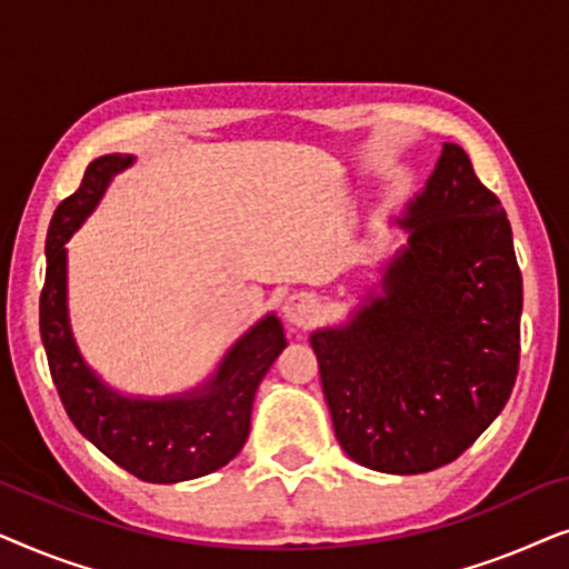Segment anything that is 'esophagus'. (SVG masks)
I'll return each instance as SVG.
<instances>
[{
  "label": "esophagus",
  "instance_id": "esophagus-1",
  "mask_svg": "<svg viewBox=\"0 0 569 569\" xmlns=\"http://www.w3.org/2000/svg\"><path fill=\"white\" fill-rule=\"evenodd\" d=\"M282 313L292 326H308L316 321L318 313H321V302H318L316 295L310 292H295L284 300Z\"/></svg>",
  "mask_w": 569,
  "mask_h": 569
}]
</instances>
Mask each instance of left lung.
Segmentation results:
<instances>
[{
  "instance_id": "left-lung-1",
  "label": "left lung",
  "mask_w": 569,
  "mask_h": 569,
  "mask_svg": "<svg viewBox=\"0 0 569 569\" xmlns=\"http://www.w3.org/2000/svg\"><path fill=\"white\" fill-rule=\"evenodd\" d=\"M407 246L352 321L310 337L333 432L352 461L425 473L500 415L520 362V277L500 199L458 144L399 220Z\"/></svg>"
}]
</instances>
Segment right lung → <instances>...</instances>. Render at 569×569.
<instances>
[{"mask_svg":"<svg viewBox=\"0 0 569 569\" xmlns=\"http://www.w3.org/2000/svg\"><path fill=\"white\" fill-rule=\"evenodd\" d=\"M131 162V154L92 160L80 189L53 212L46 236L41 339L53 386L77 430L137 479L176 485L222 469L240 453L251 430L256 388L287 339L279 318L269 313L236 341L204 386L168 399L121 396L88 368L69 329L64 243L98 207L108 181Z\"/></svg>","mask_w":569,"mask_h":569,"instance_id":"1","label":"right lung"}]
</instances>
